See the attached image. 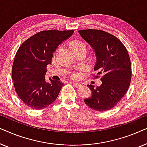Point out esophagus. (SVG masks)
I'll use <instances>...</instances> for the list:
<instances>
[{"instance_id": "esophagus-1", "label": "esophagus", "mask_w": 147, "mask_h": 147, "mask_svg": "<svg viewBox=\"0 0 147 147\" xmlns=\"http://www.w3.org/2000/svg\"><path fill=\"white\" fill-rule=\"evenodd\" d=\"M73 85L76 88H80L82 86V84H80L79 83H74V82L73 83Z\"/></svg>"}]
</instances>
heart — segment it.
Here are the masks:
<instances>
[{
    "mask_svg": "<svg viewBox=\"0 0 147 147\" xmlns=\"http://www.w3.org/2000/svg\"><path fill=\"white\" fill-rule=\"evenodd\" d=\"M70 47L72 49V51H74L76 49H82V48H86V46L84 45V43L83 42H82L81 41H78V40H75V41H73L71 42L70 43ZM78 74H74L73 77L74 78H78Z\"/></svg>",
    "mask_w": 147,
    "mask_h": 147,
    "instance_id": "heart-1",
    "label": "heart"
}]
</instances>
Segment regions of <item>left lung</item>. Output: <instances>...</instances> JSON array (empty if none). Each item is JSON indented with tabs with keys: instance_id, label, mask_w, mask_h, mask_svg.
Returning a JSON list of instances; mask_svg holds the SVG:
<instances>
[{
	"instance_id": "left-lung-1",
	"label": "left lung",
	"mask_w": 147,
	"mask_h": 147,
	"mask_svg": "<svg viewBox=\"0 0 147 147\" xmlns=\"http://www.w3.org/2000/svg\"><path fill=\"white\" fill-rule=\"evenodd\" d=\"M78 32L95 52L94 71L102 75L100 86L87 85L92 96L84 101L96 111L112 109L125 95L130 84L131 63L127 49L117 37L102 30L89 29Z\"/></svg>"
}]
</instances>
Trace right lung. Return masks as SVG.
Masks as SVG:
<instances>
[{"instance_id":"add662e5","label":"right lung","mask_w":147,"mask_h":147,"mask_svg":"<svg viewBox=\"0 0 147 147\" xmlns=\"http://www.w3.org/2000/svg\"><path fill=\"white\" fill-rule=\"evenodd\" d=\"M70 31H40L26 40L18 49L12 67L15 91L25 105L32 109L47 107L57 99L63 84L45 80L47 65L62 42L71 37Z\"/></svg>"}]
</instances>
